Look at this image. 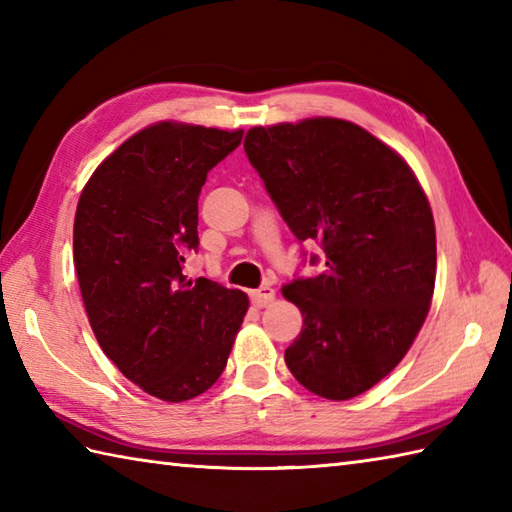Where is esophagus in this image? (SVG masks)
Masks as SVG:
<instances>
[{
	"label": "esophagus",
	"instance_id": "1",
	"mask_svg": "<svg viewBox=\"0 0 512 512\" xmlns=\"http://www.w3.org/2000/svg\"><path fill=\"white\" fill-rule=\"evenodd\" d=\"M250 299H253V304L257 308H264V306H268L275 299V288H270V286L257 288V290H253V293H250Z\"/></svg>",
	"mask_w": 512,
	"mask_h": 512
}]
</instances>
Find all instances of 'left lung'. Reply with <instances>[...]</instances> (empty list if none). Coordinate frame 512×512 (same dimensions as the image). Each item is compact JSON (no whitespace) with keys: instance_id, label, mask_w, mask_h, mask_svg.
<instances>
[{"instance_id":"obj_1","label":"left lung","mask_w":512,"mask_h":512,"mask_svg":"<svg viewBox=\"0 0 512 512\" xmlns=\"http://www.w3.org/2000/svg\"><path fill=\"white\" fill-rule=\"evenodd\" d=\"M244 150L293 235L324 250L322 273L282 290L304 317L286 366L319 397L362 395L402 362L433 299L424 190L393 148L344 119L250 128Z\"/></svg>"}]
</instances>
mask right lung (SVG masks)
Returning <instances> with one entry per match:
<instances>
[{"mask_svg":"<svg viewBox=\"0 0 512 512\" xmlns=\"http://www.w3.org/2000/svg\"><path fill=\"white\" fill-rule=\"evenodd\" d=\"M244 130L162 122L106 157L79 197L73 259L88 322L124 377L164 402L206 393L224 373L248 297L182 273L197 250L206 175Z\"/></svg>","mask_w":512,"mask_h":512,"instance_id":"add662e5","label":"right lung"}]
</instances>
